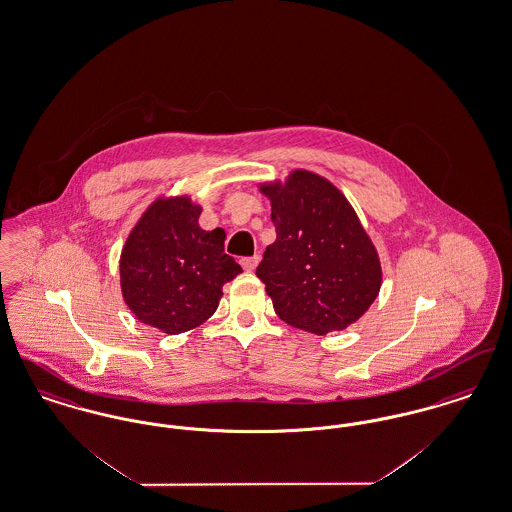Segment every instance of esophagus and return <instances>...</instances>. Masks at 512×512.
Returning <instances> with one entry per match:
<instances>
[{
    "label": "esophagus",
    "instance_id": "1",
    "mask_svg": "<svg viewBox=\"0 0 512 512\" xmlns=\"http://www.w3.org/2000/svg\"><path fill=\"white\" fill-rule=\"evenodd\" d=\"M259 255H253V257H244L242 261H240V265L244 267V270H247V272H251V270H255V267L259 265Z\"/></svg>",
    "mask_w": 512,
    "mask_h": 512
}]
</instances>
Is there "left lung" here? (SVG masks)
<instances>
[{"label": "left lung", "mask_w": 512, "mask_h": 512, "mask_svg": "<svg viewBox=\"0 0 512 512\" xmlns=\"http://www.w3.org/2000/svg\"><path fill=\"white\" fill-rule=\"evenodd\" d=\"M276 242L257 267L276 315L324 336L365 315L382 284L380 259L353 207L315 172L261 186Z\"/></svg>", "instance_id": "8db88e82"}]
</instances>
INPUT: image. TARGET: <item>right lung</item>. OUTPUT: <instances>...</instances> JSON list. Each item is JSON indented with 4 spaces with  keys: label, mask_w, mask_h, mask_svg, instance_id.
I'll return each instance as SVG.
<instances>
[{
    "label": "right lung",
    "mask_w": 512,
    "mask_h": 512,
    "mask_svg": "<svg viewBox=\"0 0 512 512\" xmlns=\"http://www.w3.org/2000/svg\"><path fill=\"white\" fill-rule=\"evenodd\" d=\"M190 197L157 199L132 228L121 253L124 303L165 334L192 330L211 317L222 286L242 267L224 253V230H201Z\"/></svg>",
    "instance_id": "1"
}]
</instances>
